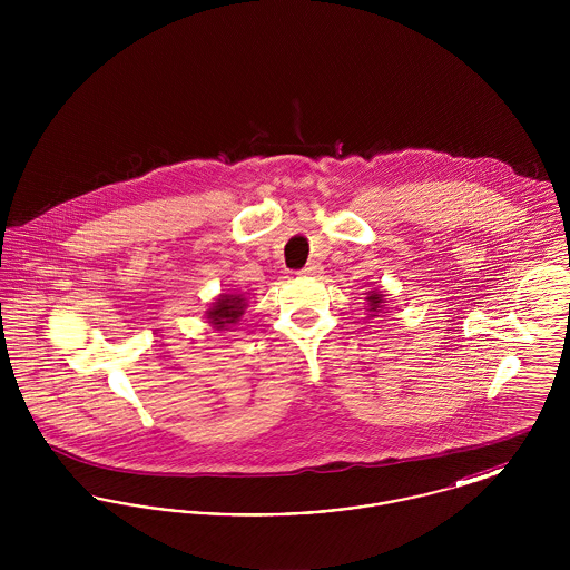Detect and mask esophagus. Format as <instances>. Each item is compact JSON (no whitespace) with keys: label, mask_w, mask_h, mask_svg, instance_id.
Instances as JSON below:
<instances>
[{"label":"esophagus","mask_w":570,"mask_h":570,"mask_svg":"<svg viewBox=\"0 0 570 570\" xmlns=\"http://www.w3.org/2000/svg\"><path fill=\"white\" fill-rule=\"evenodd\" d=\"M301 273L312 277V275H318V273H323V267H321V263H316V261H309V263H307V265L301 269Z\"/></svg>","instance_id":"34e87169"}]
</instances>
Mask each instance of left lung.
Here are the masks:
<instances>
[{
  "label": "left lung",
  "instance_id": "left-lung-1",
  "mask_svg": "<svg viewBox=\"0 0 570 570\" xmlns=\"http://www.w3.org/2000/svg\"><path fill=\"white\" fill-rule=\"evenodd\" d=\"M367 298H370V305H372V307H370V309H372V312H379L380 303H384V301H382V297H380V295H376V293H374V295H372V297H367Z\"/></svg>",
  "mask_w": 570,
  "mask_h": 570
}]
</instances>
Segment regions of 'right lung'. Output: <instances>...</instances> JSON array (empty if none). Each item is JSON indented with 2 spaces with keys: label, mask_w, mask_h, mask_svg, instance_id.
<instances>
[{
  "label": "right lung",
  "mask_w": 570,
  "mask_h": 570,
  "mask_svg": "<svg viewBox=\"0 0 570 570\" xmlns=\"http://www.w3.org/2000/svg\"><path fill=\"white\" fill-rule=\"evenodd\" d=\"M244 297L239 295H222L214 307L207 312L212 318V325L216 328H224L230 323H237V318L244 314Z\"/></svg>",
  "instance_id": "1"
}]
</instances>
